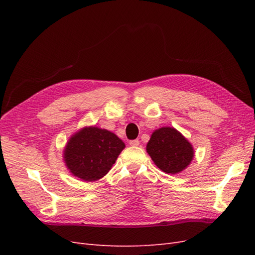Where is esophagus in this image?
Listing matches in <instances>:
<instances>
[{"label": "esophagus", "mask_w": 255, "mask_h": 255, "mask_svg": "<svg viewBox=\"0 0 255 255\" xmlns=\"http://www.w3.org/2000/svg\"><path fill=\"white\" fill-rule=\"evenodd\" d=\"M129 145H132V146H138V145H139V140H138V139L130 140V141H129Z\"/></svg>", "instance_id": "34e87169"}]
</instances>
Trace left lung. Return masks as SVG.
Here are the masks:
<instances>
[{
  "mask_svg": "<svg viewBox=\"0 0 255 255\" xmlns=\"http://www.w3.org/2000/svg\"><path fill=\"white\" fill-rule=\"evenodd\" d=\"M146 152L161 171L175 174L183 171L194 158V148L174 128L155 129L146 144Z\"/></svg>",
  "mask_w": 255,
  "mask_h": 255,
  "instance_id": "1",
  "label": "left lung"
}]
</instances>
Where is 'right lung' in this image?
<instances>
[{"label":"right lung","instance_id":"add662e5","mask_svg":"<svg viewBox=\"0 0 255 255\" xmlns=\"http://www.w3.org/2000/svg\"><path fill=\"white\" fill-rule=\"evenodd\" d=\"M125 148V142L110 130L86 127L67 142L64 160L74 176L94 182L107 174Z\"/></svg>","mask_w":255,"mask_h":255}]
</instances>
